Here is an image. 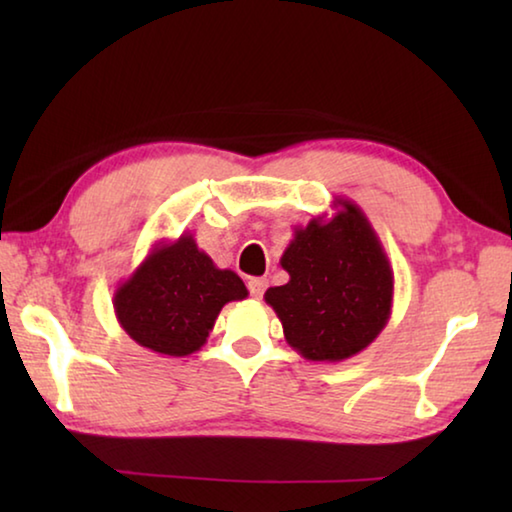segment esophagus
I'll return each instance as SVG.
<instances>
[{
  "instance_id": "1",
  "label": "esophagus",
  "mask_w": 512,
  "mask_h": 512,
  "mask_svg": "<svg viewBox=\"0 0 512 512\" xmlns=\"http://www.w3.org/2000/svg\"><path fill=\"white\" fill-rule=\"evenodd\" d=\"M266 280H264V277H253V280H250L248 282V291H250V296H253V298H262L264 296V291H266Z\"/></svg>"
}]
</instances>
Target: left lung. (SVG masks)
<instances>
[{"label": "left lung", "mask_w": 512, "mask_h": 512, "mask_svg": "<svg viewBox=\"0 0 512 512\" xmlns=\"http://www.w3.org/2000/svg\"><path fill=\"white\" fill-rule=\"evenodd\" d=\"M332 216H314L280 264L289 282L264 293L284 339L300 357L336 363L366 350L393 309V268L357 203L334 198Z\"/></svg>", "instance_id": "obj_1"}]
</instances>
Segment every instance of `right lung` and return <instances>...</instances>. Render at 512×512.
Returning <instances> with one entry per match:
<instances>
[{"mask_svg":"<svg viewBox=\"0 0 512 512\" xmlns=\"http://www.w3.org/2000/svg\"><path fill=\"white\" fill-rule=\"evenodd\" d=\"M246 296L241 277L216 266L185 232L151 248L117 287L112 307L137 345L164 357H187L207 343L223 305Z\"/></svg>","mask_w":512,"mask_h":512,"instance_id":"obj_1","label":"right lung"}]
</instances>
